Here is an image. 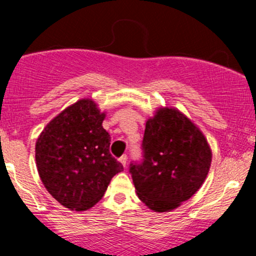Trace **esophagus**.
<instances>
[{
	"label": "esophagus",
	"instance_id": "esophagus-1",
	"mask_svg": "<svg viewBox=\"0 0 256 256\" xmlns=\"http://www.w3.org/2000/svg\"><path fill=\"white\" fill-rule=\"evenodd\" d=\"M120 162L124 167L128 166V156H126V154H122V156L120 157Z\"/></svg>",
	"mask_w": 256,
	"mask_h": 256
}]
</instances>
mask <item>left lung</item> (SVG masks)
I'll list each match as a JSON object with an SVG mask.
<instances>
[{
	"mask_svg": "<svg viewBox=\"0 0 256 256\" xmlns=\"http://www.w3.org/2000/svg\"><path fill=\"white\" fill-rule=\"evenodd\" d=\"M144 161L131 164L136 194L150 209L171 212L200 188L212 150L194 122L176 108H158L146 121Z\"/></svg>",
	"mask_w": 256,
	"mask_h": 256,
	"instance_id": "1",
	"label": "left lung"
}]
</instances>
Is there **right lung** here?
<instances>
[{
    "label": "right lung",
    "instance_id": "right-lung-1",
    "mask_svg": "<svg viewBox=\"0 0 256 256\" xmlns=\"http://www.w3.org/2000/svg\"><path fill=\"white\" fill-rule=\"evenodd\" d=\"M105 116L94 100L80 99L52 118L36 142V164L46 190L70 210L94 207L124 170L110 154Z\"/></svg>",
    "mask_w": 256,
    "mask_h": 256
}]
</instances>
